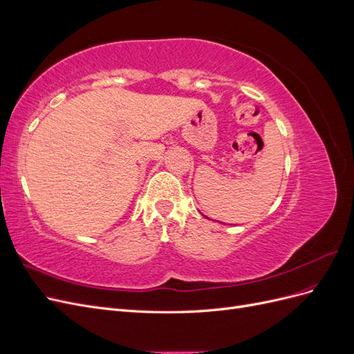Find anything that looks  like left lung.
Listing matches in <instances>:
<instances>
[{
	"label": "left lung",
	"instance_id": "1",
	"mask_svg": "<svg viewBox=\"0 0 354 354\" xmlns=\"http://www.w3.org/2000/svg\"><path fill=\"white\" fill-rule=\"evenodd\" d=\"M220 223H221V221H220Z\"/></svg>",
	"mask_w": 354,
	"mask_h": 354
}]
</instances>
